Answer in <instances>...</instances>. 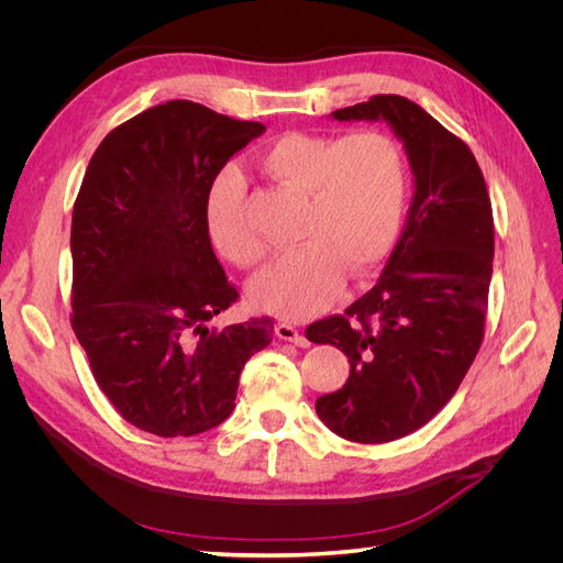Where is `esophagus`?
Returning <instances> with one entry per match:
<instances>
[{
    "instance_id": "obj_1",
    "label": "esophagus",
    "mask_w": 563,
    "mask_h": 563,
    "mask_svg": "<svg viewBox=\"0 0 563 563\" xmlns=\"http://www.w3.org/2000/svg\"><path fill=\"white\" fill-rule=\"evenodd\" d=\"M275 333L279 340H286V343H296L298 347H310V340L305 338L296 327H291V323H277L275 327Z\"/></svg>"
}]
</instances>
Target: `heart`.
Listing matches in <instances>:
<instances>
[{"instance_id":"b5f03b06","label":"heart","mask_w":563,"mask_h":563,"mask_svg":"<svg viewBox=\"0 0 563 563\" xmlns=\"http://www.w3.org/2000/svg\"><path fill=\"white\" fill-rule=\"evenodd\" d=\"M261 168L305 197L300 246L267 265L249 286L255 308L277 317L321 312L340 296L345 275L366 277L395 246L406 207V162L399 145L378 131L343 139L288 131L261 155ZM244 178L220 172L203 201L213 246L240 267L263 261L265 242L244 213Z\"/></svg>"}]
</instances>
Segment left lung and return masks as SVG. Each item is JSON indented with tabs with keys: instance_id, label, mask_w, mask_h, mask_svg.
<instances>
[{
	"instance_id": "left-lung-1",
	"label": "left lung",
	"mask_w": 563,
	"mask_h": 563,
	"mask_svg": "<svg viewBox=\"0 0 563 563\" xmlns=\"http://www.w3.org/2000/svg\"><path fill=\"white\" fill-rule=\"evenodd\" d=\"M338 122H385L404 143L413 199L376 286L343 317L305 335L335 345L347 383L317 399L338 437L383 444L422 428L463 383L479 352L493 275V211L472 150L404 96H373L331 112Z\"/></svg>"
}]
</instances>
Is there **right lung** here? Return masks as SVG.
<instances>
[{
    "instance_id": "obj_1",
    "label": "right lung",
    "mask_w": 563,
    "mask_h": 563,
    "mask_svg": "<svg viewBox=\"0 0 563 563\" xmlns=\"http://www.w3.org/2000/svg\"><path fill=\"white\" fill-rule=\"evenodd\" d=\"M265 133L192 100L110 131L73 211V329L119 413L157 437H192L234 408L240 373L272 343L261 317L225 329L236 300L203 223L228 159Z\"/></svg>"
}]
</instances>
